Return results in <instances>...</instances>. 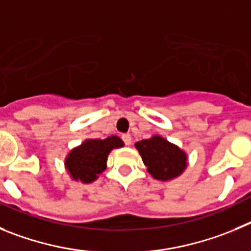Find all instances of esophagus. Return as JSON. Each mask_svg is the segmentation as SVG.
Instances as JSON below:
<instances>
[{
  "instance_id": "1",
  "label": "esophagus",
  "mask_w": 251,
  "mask_h": 251,
  "mask_svg": "<svg viewBox=\"0 0 251 251\" xmlns=\"http://www.w3.org/2000/svg\"><path fill=\"white\" fill-rule=\"evenodd\" d=\"M121 139H123V141L125 142V145H131V141H132V139H131V135L130 134H124L123 136H121Z\"/></svg>"
}]
</instances>
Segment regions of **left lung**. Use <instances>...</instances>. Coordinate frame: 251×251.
<instances>
[{
  "label": "left lung",
  "instance_id": "obj_1",
  "mask_svg": "<svg viewBox=\"0 0 251 251\" xmlns=\"http://www.w3.org/2000/svg\"><path fill=\"white\" fill-rule=\"evenodd\" d=\"M152 177L171 180L186 168V153L161 136H152L135 144Z\"/></svg>",
  "mask_w": 251,
  "mask_h": 251
}]
</instances>
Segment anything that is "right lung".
Instances as JSON below:
<instances>
[{"mask_svg":"<svg viewBox=\"0 0 251 251\" xmlns=\"http://www.w3.org/2000/svg\"><path fill=\"white\" fill-rule=\"evenodd\" d=\"M123 146V140L117 136H110L105 140H86L66 157L67 171L74 180H80L85 184L92 182L106 169V160L110 151Z\"/></svg>","mask_w":251,"mask_h":251,"instance_id":"right-lung-1","label":"right lung"}]
</instances>
